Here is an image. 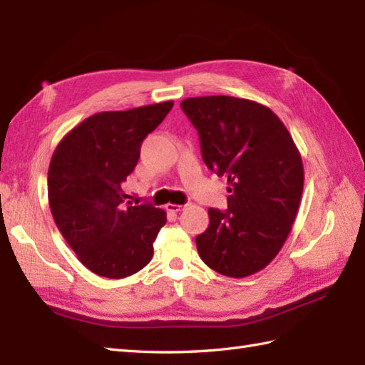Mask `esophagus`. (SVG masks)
I'll list each match as a JSON object with an SVG mask.
<instances>
[{"mask_svg": "<svg viewBox=\"0 0 365 365\" xmlns=\"http://www.w3.org/2000/svg\"><path fill=\"white\" fill-rule=\"evenodd\" d=\"M185 207H187V205H177V204H168V205H166V210H168V212H174V213H177V212H182Z\"/></svg>", "mask_w": 365, "mask_h": 365, "instance_id": "esophagus-1", "label": "esophagus"}]
</instances>
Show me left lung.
<instances>
[{"label":"left lung","mask_w":365,"mask_h":365,"mask_svg":"<svg viewBox=\"0 0 365 365\" xmlns=\"http://www.w3.org/2000/svg\"><path fill=\"white\" fill-rule=\"evenodd\" d=\"M207 168L227 177V210L208 208L196 237L200 259L229 277L265 268L297 218L304 185L301 155L281 119L257 102L229 96L185 98Z\"/></svg>","instance_id":"left-lung-1"}]
</instances>
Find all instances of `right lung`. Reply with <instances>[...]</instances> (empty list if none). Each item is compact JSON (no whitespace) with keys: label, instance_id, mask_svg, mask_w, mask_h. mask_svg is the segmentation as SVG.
<instances>
[{"label":"right lung","instance_id":"1","mask_svg":"<svg viewBox=\"0 0 365 365\" xmlns=\"http://www.w3.org/2000/svg\"><path fill=\"white\" fill-rule=\"evenodd\" d=\"M174 102L97 113L63 138L48 168L51 215L68 246L92 273L122 279L152 260L166 212L125 204L122 183L133 173L145 136Z\"/></svg>","mask_w":365,"mask_h":365}]
</instances>
